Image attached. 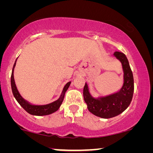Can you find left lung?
I'll return each mask as SVG.
<instances>
[{
    "mask_svg": "<svg viewBox=\"0 0 153 153\" xmlns=\"http://www.w3.org/2000/svg\"><path fill=\"white\" fill-rule=\"evenodd\" d=\"M114 55L121 62L124 71V84L120 91L99 99H95L91 97L86 84L83 91L84 99L87 105L88 110L95 116L103 118H113L123 112L131 103L134 91L133 72L127 57L120 52H116Z\"/></svg>",
    "mask_w": 153,
    "mask_h": 153,
    "instance_id": "obj_1",
    "label": "left lung"
}]
</instances>
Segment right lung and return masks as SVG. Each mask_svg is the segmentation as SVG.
<instances>
[{
  "label": "right lung",
  "instance_id": "right-lung-1",
  "mask_svg": "<svg viewBox=\"0 0 153 153\" xmlns=\"http://www.w3.org/2000/svg\"><path fill=\"white\" fill-rule=\"evenodd\" d=\"M16 61L15 62L14 65L13 67V71H12V74H11V79H10V83H11V88H12V92L14 97L16 98L19 104L25 110L28 114L34 115V116H46V115H49L52 114V113L55 112L59 109V108L61 105L62 101H63L64 97H65V92L67 91V88H69V85H70L71 82H68L67 84L65 86V87L63 88V91L61 94V97H59V99L56 100V101H54L53 103H49L47 105H31L30 103H28L27 101H25V100L21 97V96L20 95V94L18 93V89H17L16 84H15L14 81V77H13V71H14L15 66H16Z\"/></svg>",
  "mask_w": 153,
  "mask_h": 153
}]
</instances>
